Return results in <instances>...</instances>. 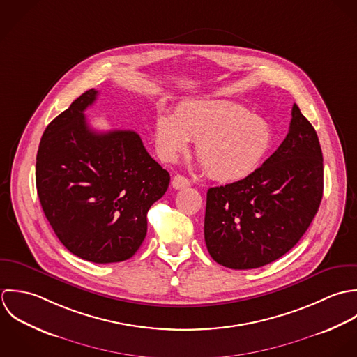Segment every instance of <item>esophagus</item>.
I'll return each instance as SVG.
<instances>
[{"label":"esophagus","instance_id":"1","mask_svg":"<svg viewBox=\"0 0 357 357\" xmlns=\"http://www.w3.org/2000/svg\"><path fill=\"white\" fill-rule=\"evenodd\" d=\"M172 188L179 190V189H185V188H189L190 186V181L182 175H175L172 178V182H171Z\"/></svg>","mask_w":357,"mask_h":357}]
</instances>
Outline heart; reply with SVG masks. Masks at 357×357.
Listing matches in <instances>:
<instances>
[{
  "label": "heart",
  "mask_w": 357,
  "mask_h": 357,
  "mask_svg": "<svg viewBox=\"0 0 357 357\" xmlns=\"http://www.w3.org/2000/svg\"><path fill=\"white\" fill-rule=\"evenodd\" d=\"M196 141V154L218 182L248 178L269 153L273 134L269 124L227 100L190 102L176 114L161 112L154 121L158 155L174 161Z\"/></svg>",
  "instance_id": "1"
}]
</instances>
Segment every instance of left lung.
I'll use <instances>...</instances> for the list:
<instances>
[{
    "label": "left lung",
    "mask_w": 357,
    "mask_h": 357,
    "mask_svg": "<svg viewBox=\"0 0 357 357\" xmlns=\"http://www.w3.org/2000/svg\"><path fill=\"white\" fill-rule=\"evenodd\" d=\"M289 131L248 178L207 192L204 238L215 262L265 266L303 236L323 197V153L313 126L292 106Z\"/></svg>",
    "instance_id": "obj_1"
}]
</instances>
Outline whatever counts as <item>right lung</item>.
<instances>
[{
    "label": "right lung",
    "mask_w": 357,
    "mask_h": 357,
    "mask_svg": "<svg viewBox=\"0 0 357 357\" xmlns=\"http://www.w3.org/2000/svg\"><path fill=\"white\" fill-rule=\"evenodd\" d=\"M89 89L54 119L36 162L43 211L61 243L95 264L130 259L147 231V211L164 196L169 174L146 151L134 131L96 132L85 109Z\"/></svg>",
    "instance_id": "right-lung-1"
}]
</instances>
